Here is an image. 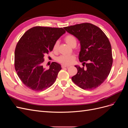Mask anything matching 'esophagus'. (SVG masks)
<instances>
[{"label":"esophagus","mask_w":128,"mask_h":128,"mask_svg":"<svg viewBox=\"0 0 128 128\" xmlns=\"http://www.w3.org/2000/svg\"><path fill=\"white\" fill-rule=\"evenodd\" d=\"M69 66H68V65H66V64H61V67L62 68H64V67H69Z\"/></svg>","instance_id":"esophagus-1"}]
</instances>
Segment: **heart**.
Segmentation results:
<instances>
[{
  "mask_svg": "<svg viewBox=\"0 0 128 128\" xmlns=\"http://www.w3.org/2000/svg\"><path fill=\"white\" fill-rule=\"evenodd\" d=\"M64 40L72 47H75L77 44V40L75 36L72 34H68L64 37ZM59 41H56L53 46V50L56 51L59 46ZM75 59L74 55H61L57 58V61L64 64H70L73 63Z\"/></svg>",
  "mask_w": 128,
  "mask_h": 128,
  "instance_id": "obj_1",
  "label": "heart"
}]
</instances>
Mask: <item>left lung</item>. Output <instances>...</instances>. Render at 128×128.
I'll return each instance as SVG.
<instances>
[{
	"instance_id": "1",
	"label": "left lung",
	"mask_w": 128,
	"mask_h": 128,
	"mask_svg": "<svg viewBox=\"0 0 128 128\" xmlns=\"http://www.w3.org/2000/svg\"><path fill=\"white\" fill-rule=\"evenodd\" d=\"M67 32L80 42L79 60L86 68L75 66L77 73L72 77V82L84 90L99 86L109 75L113 58L107 37L99 27L89 23L64 27ZM88 61V63L86 64Z\"/></svg>"
}]
</instances>
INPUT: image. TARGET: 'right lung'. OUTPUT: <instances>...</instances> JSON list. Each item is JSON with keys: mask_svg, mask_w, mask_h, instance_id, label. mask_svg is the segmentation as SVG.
Masks as SVG:
<instances>
[{"mask_svg": "<svg viewBox=\"0 0 128 128\" xmlns=\"http://www.w3.org/2000/svg\"><path fill=\"white\" fill-rule=\"evenodd\" d=\"M65 32L62 28L34 26L19 40L15 50V69L26 87L41 91L54 83L61 65L53 62L49 69H45L42 66L44 56L52 51L56 42Z\"/></svg>", "mask_w": 128, "mask_h": 128, "instance_id": "add662e5", "label": "right lung"}]
</instances>
